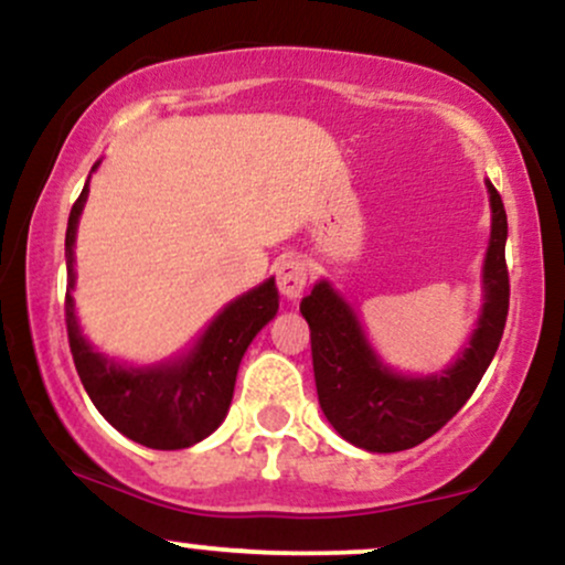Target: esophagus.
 I'll return each mask as SVG.
<instances>
[{"mask_svg":"<svg viewBox=\"0 0 565 565\" xmlns=\"http://www.w3.org/2000/svg\"><path fill=\"white\" fill-rule=\"evenodd\" d=\"M276 284L281 295L289 297V300L300 297L305 287H308V263L300 255L281 257L276 265Z\"/></svg>","mask_w":565,"mask_h":565,"instance_id":"esophagus-1","label":"esophagus"}]
</instances>
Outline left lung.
Wrapping results in <instances>:
<instances>
[{
  "label": "left lung",
  "instance_id": "8db88e82",
  "mask_svg": "<svg viewBox=\"0 0 565 565\" xmlns=\"http://www.w3.org/2000/svg\"><path fill=\"white\" fill-rule=\"evenodd\" d=\"M491 238L483 263V313L470 345L444 374L404 377L377 359L359 316L329 281H319L300 302L310 327L319 404L342 438L366 451H404L438 433L459 412L494 359L510 308V276L504 263L508 215L491 183Z\"/></svg>",
  "mask_w": 565,
  "mask_h": 565
}]
</instances>
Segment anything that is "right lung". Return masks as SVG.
Here are the masks:
<instances>
[{"label":"right lung","mask_w":565,"mask_h":565,"mask_svg":"<svg viewBox=\"0 0 565 565\" xmlns=\"http://www.w3.org/2000/svg\"><path fill=\"white\" fill-rule=\"evenodd\" d=\"M87 183L71 206L66 228V329L76 372L97 412L116 430L148 449H185L215 433L228 414L246 348L278 310L276 281L268 278L260 287L225 305L223 313L206 327L183 359L146 369L119 366L103 353H95L84 340L71 297L76 225L87 201Z\"/></svg>","instance_id":"obj_1"}]
</instances>
